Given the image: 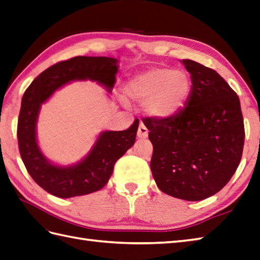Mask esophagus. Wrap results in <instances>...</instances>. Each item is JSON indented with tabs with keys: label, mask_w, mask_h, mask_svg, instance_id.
I'll use <instances>...</instances> for the list:
<instances>
[{
	"label": "esophagus",
	"mask_w": 260,
	"mask_h": 260,
	"mask_svg": "<svg viewBox=\"0 0 260 260\" xmlns=\"http://www.w3.org/2000/svg\"><path fill=\"white\" fill-rule=\"evenodd\" d=\"M148 136V129L146 126H145L143 123L140 124L137 129V137L138 138H146Z\"/></svg>",
	"instance_id": "1"
}]
</instances>
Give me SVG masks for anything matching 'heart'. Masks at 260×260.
Masks as SVG:
<instances>
[{"mask_svg":"<svg viewBox=\"0 0 260 260\" xmlns=\"http://www.w3.org/2000/svg\"><path fill=\"white\" fill-rule=\"evenodd\" d=\"M190 89V78L185 71L154 68L126 83L124 94L133 102H143L149 116L165 119L183 110Z\"/></svg>","mask_w":260,"mask_h":260,"instance_id":"heart-1","label":"heart"}]
</instances>
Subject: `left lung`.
<instances>
[{
  "label": "left lung",
  "instance_id": "8db88e82",
  "mask_svg": "<svg viewBox=\"0 0 260 260\" xmlns=\"http://www.w3.org/2000/svg\"><path fill=\"white\" fill-rule=\"evenodd\" d=\"M191 90L171 118H144L153 144L150 170L158 188L184 201H203L224 187L237 167L245 142L236 92L216 71L191 59Z\"/></svg>",
  "mask_w": 260,
  "mask_h": 260
}]
</instances>
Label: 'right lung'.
Returning <instances> with one entry per match:
<instances>
[{
    "mask_svg": "<svg viewBox=\"0 0 260 260\" xmlns=\"http://www.w3.org/2000/svg\"><path fill=\"white\" fill-rule=\"evenodd\" d=\"M117 59L76 56L52 65L35 78L22 98L17 141L22 160L34 182L59 198L87 195L104 187L114 165L135 143L140 120L125 131L103 132L85 158L70 167L51 164L36 142V119L41 105L64 84L75 80L96 81L108 89L115 84Z\"/></svg>",
    "mask_w": 260,
    "mask_h": 260,
    "instance_id": "1",
    "label": "right lung"
}]
</instances>
